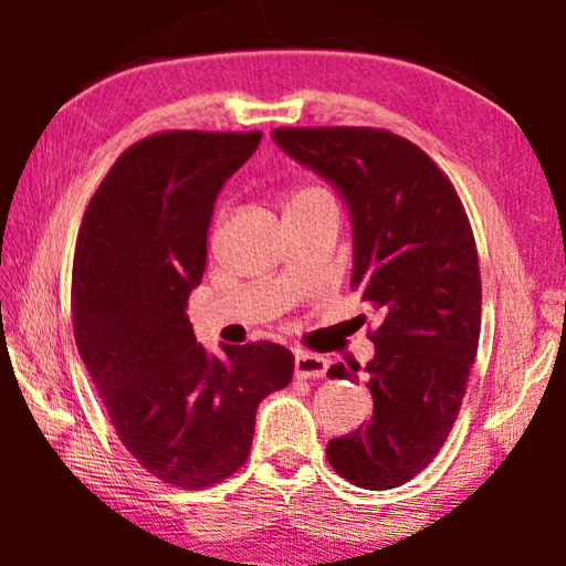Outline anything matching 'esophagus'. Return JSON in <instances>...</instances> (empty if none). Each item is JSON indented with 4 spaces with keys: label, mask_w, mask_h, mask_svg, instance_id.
Segmentation results:
<instances>
[{
    "label": "esophagus",
    "mask_w": 566,
    "mask_h": 566,
    "mask_svg": "<svg viewBox=\"0 0 566 566\" xmlns=\"http://www.w3.org/2000/svg\"><path fill=\"white\" fill-rule=\"evenodd\" d=\"M329 369V361L319 357V354H310V352H300L294 357V375L302 379H312V377H324Z\"/></svg>",
    "instance_id": "34e87169"
}]
</instances>
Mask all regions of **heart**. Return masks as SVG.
Returning <instances> with one entry per match:
<instances>
[{"label": "heart", "instance_id": "1", "mask_svg": "<svg viewBox=\"0 0 566 566\" xmlns=\"http://www.w3.org/2000/svg\"><path fill=\"white\" fill-rule=\"evenodd\" d=\"M322 195L324 191H319V189H302L292 197V202H302V199H312V197H322Z\"/></svg>", "mask_w": 566, "mask_h": 566}]
</instances>
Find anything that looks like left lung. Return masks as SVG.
<instances>
[{
	"label": "left lung",
	"instance_id": "left-lung-1",
	"mask_svg": "<svg viewBox=\"0 0 566 566\" xmlns=\"http://www.w3.org/2000/svg\"><path fill=\"white\" fill-rule=\"evenodd\" d=\"M296 165L337 189L352 222V286L381 317L367 367L334 364L375 401L367 424L329 439L334 472L364 490L417 476L462 407L482 327L472 227L452 181L409 139L385 129H274Z\"/></svg>",
	"mask_w": 566,
	"mask_h": 566
}]
</instances>
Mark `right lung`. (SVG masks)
Masks as SVG:
<instances>
[{"mask_svg":"<svg viewBox=\"0 0 566 566\" xmlns=\"http://www.w3.org/2000/svg\"><path fill=\"white\" fill-rule=\"evenodd\" d=\"M262 132H161L114 161L84 212L72 272L80 357L129 454L185 490L247 462L260 401L292 381L282 344L209 354L187 317L224 181Z\"/></svg>","mask_w":566,"mask_h":566,"instance_id":"obj_1","label":"right lung"}]
</instances>
